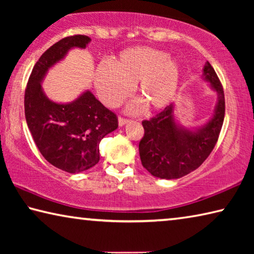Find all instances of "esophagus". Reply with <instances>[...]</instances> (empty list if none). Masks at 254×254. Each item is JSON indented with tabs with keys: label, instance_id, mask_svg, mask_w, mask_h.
Returning <instances> with one entry per match:
<instances>
[{
	"label": "esophagus",
	"instance_id": "34e87169",
	"mask_svg": "<svg viewBox=\"0 0 254 254\" xmlns=\"http://www.w3.org/2000/svg\"><path fill=\"white\" fill-rule=\"evenodd\" d=\"M128 122V120L127 119H123V118H119V126L120 127H123L126 126V124Z\"/></svg>",
	"mask_w": 254,
	"mask_h": 254
}]
</instances>
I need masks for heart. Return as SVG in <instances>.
<instances>
[{"label":"heart","mask_w":254,"mask_h":254,"mask_svg":"<svg viewBox=\"0 0 254 254\" xmlns=\"http://www.w3.org/2000/svg\"><path fill=\"white\" fill-rule=\"evenodd\" d=\"M182 67L177 59L152 47L124 49L112 66L96 68L94 81L101 101L110 107L118 106L131 95L136 84L137 97L148 111H160L174 101L178 92Z\"/></svg>","instance_id":"b5f03b06"}]
</instances>
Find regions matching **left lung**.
Instances as JSON below:
<instances>
[{"mask_svg": "<svg viewBox=\"0 0 254 254\" xmlns=\"http://www.w3.org/2000/svg\"><path fill=\"white\" fill-rule=\"evenodd\" d=\"M201 78L217 94L213 115L197 127L182 126L175 115V104L142 122L144 135L139 143L142 166L161 179H177L198 168L217 142L224 121L225 100L222 84L207 62Z\"/></svg>", "mask_w": 254, "mask_h": 254, "instance_id": "left-lung-1", "label": "left lung"}]
</instances>
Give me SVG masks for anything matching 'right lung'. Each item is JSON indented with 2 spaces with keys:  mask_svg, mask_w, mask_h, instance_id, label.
Segmentation results:
<instances>
[{
  "mask_svg": "<svg viewBox=\"0 0 254 254\" xmlns=\"http://www.w3.org/2000/svg\"><path fill=\"white\" fill-rule=\"evenodd\" d=\"M87 36L64 38L42 54L29 77L24 94L25 120L33 141L47 161L69 174L88 170L100 161L101 140L117 130L118 118L86 89L74 101H51L42 88L50 68L71 49H85Z\"/></svg>",
  "mask_w": 254,
  "mask_h": 254,
  "instance_id": "add662e5",
  "label": "right lung"
}]
</instances>
